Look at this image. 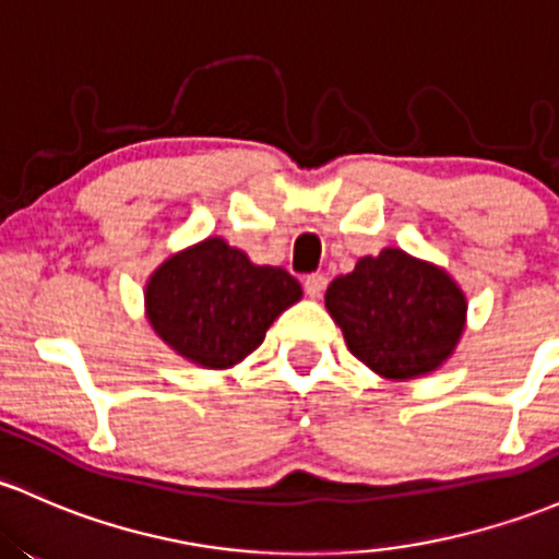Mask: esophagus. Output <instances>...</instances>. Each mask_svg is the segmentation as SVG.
I'll return each mask as SVG.
<instances>
[{
    "instance_id": "34e87169",
    "label": "esophagus",
    "mask_w": 559,
    "mask_h": 559,
    "mask_svg": "<svg viewBox=\"0 0 559 559\" xmlns=\"http://www.w3.org/2000/svg\"><path fill=\"white\" fill-rule=\"evenodd\" d=\"M326 284H329L326 275H323V273H310L308 278H305V292H308V297L318 299L323 292H326Z\"/></svg>"
}]
</instances>
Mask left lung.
<instances>
[{"instance_id":"1","label":"left lung","mask_w":559,"mask_h":559,"mask_svg":"<svg viewBox=\"0 0 559 559\" xmlns=\"http://www.w3.org/2000/svg\"><path fill=\"white\" fill-rule=\"evenodd\" d=\"M326 310L349 353L392 382L438 371L467 329V294L449 270L395 247L331 281Z\"/></svg>"}]
</instances>
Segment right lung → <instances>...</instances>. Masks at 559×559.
<instances>
[{
	"label": "right lung",
	"instance_id": "1",
	"mask_svg": "<svg viewBox=\"0 0 559 559\" xmlns=\"http://www.w3.org/2000/svg\"><path fill=\"white\" fill-rule=\"evenodd\" d=\"M302 299L284 267L257 265L247 251L210 236L175 251L145 284V318L171 353L201 369L241 364L275 318Z\"/></svg>",
	"mask_w": 559,
	"mask_h": 559
}]
</instances>
